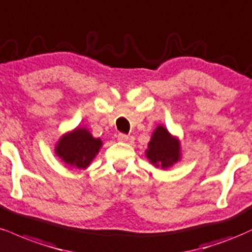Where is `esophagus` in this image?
Returning a JSON list of instances; mask_svg holds the SVG:
<instances>
[{"mask_svg": "<svg viewBox=\"0 0 252 252\" xmlns=\"http://www.w3.org/2000/svg\"><path fill=\"white\" fill-rule=\"evenodd\" d=\"M118 140L121 141V143H126V141H128V135L124 134V133H119L118 134Z\"/></svg>", "mask_w": 252, "mask_h": 252, "instance_id": "obj_1", "label": "esophagus"}]
</instances>
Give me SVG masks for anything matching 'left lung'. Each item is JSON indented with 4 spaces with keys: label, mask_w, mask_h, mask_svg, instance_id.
Wrapping results in <instances>:
<instances>
[{
    "label": "left lung",
    "mask_w": 252,
    "mask_h": 252,
    "mask_svg": "<svg viewBox=\"0 0 252 252\" xmlns=\"http://www.w3.org/2000/svg\"><path fill=\"white\" fill-rule=\"evenodd\" d=\"M146 158L155 167L162 170L172 167L182 159L179 139L171 134L166 127L158 125L147 145Z\"/></svg>",
    "instance_id": "1"
}]
</instances>
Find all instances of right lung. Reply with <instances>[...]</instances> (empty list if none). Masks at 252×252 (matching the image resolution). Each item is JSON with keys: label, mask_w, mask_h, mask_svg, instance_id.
Listing matches in <instances>:
<instances>
[{"label": "right lung", "mask_w": 252, "mask_h": 252, "mask_svg": "<svg viewBox=\"0 0 252 252\" xmlns=\"http://www.w3.org/2000/svg\"><path fill=\"white\" fill-rule=\"evenodd\" d=\"M101 146V139L94 138L87 128L76 127L61 135L55 145V153L69 166L87 168Z\"/></svg>", "instance_id": "obj_1"}]
</instances>
